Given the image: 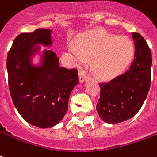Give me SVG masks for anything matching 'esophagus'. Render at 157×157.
<instances>
[{
  "label": "esophagus",
  "instance_id": "obj_1",
  "mask_svg": "<svg viewBox=\"0 0 157 157\" xmlns=\"http://www.w3.org/2000/svg\"><path fill=\"white\" fill-rule=\"evenodd\" d=\"M86 79L87 75L85 71H79V81H80V83H83V82H85V81H86Z\"/></svg>",
  "mask_w": 157,
  "mask_h": 157
}]
</instances>
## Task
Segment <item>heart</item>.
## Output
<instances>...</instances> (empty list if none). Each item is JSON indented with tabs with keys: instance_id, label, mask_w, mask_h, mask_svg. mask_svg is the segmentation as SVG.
Listing matches in <instances>:
<instances>
[{
	"instance_id": "b5f03b06",
	"label": "heart",
	"mask_w": 157,
	"mask_h": 157,
	"mask_svg": "<svg viewBox=\"0 0 157 157\" xmlns=\"http://www.w3.org/2000/svg\"><path fill=\"white\" fill-rule=\"evenodd\" d=\"M68 49L76 65L81 66L86 58L93 59L92 71L98 78L111 80L126 70L135 52L132 40L118 37L106 30L86 35L77 44H70Z\"/></svg>"
}]
</instances>
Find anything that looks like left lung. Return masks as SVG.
Returning a JSON list of instances; mask_svg holds the SVG:
<instances>
[{
    "mask_svg": "<svg viewBox=\"0 0 157 157\" xmlns=\"http://www.w3.org/2000/svg\"><path fill=\"white\" fill-rule=\"evenodd\" d=\"M135 59L125 73L100 84V98L96 110L106 124H119L132 118L147 96L151 84V54L145 39L132 33Z\"/></svg>",
    "mask_w": 157,
    "mask_h": 157,
    "instance_id": "obj_1",
    "label": "left lung"
}]
</instances>
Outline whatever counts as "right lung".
I'll return each mask as SVG.
<instances>
[{"mask_svg": "<svg viewBox=\"0 0 157 157\" xmlns=\"http://www.w3.org/2000/svg\"><path fill=\"white\" fill-rule=\"evenodd\" d=\"M48 29L22 33L7 55L8 83L16 109L33 126L48 128L63 120L68 110L71 92L78 84L77 70L61 67L52 48ZM35 57L38 63H34Z\"/></svg>", "mask_w": 157, "mask_h": 157, "instance_id": "obj_1", "label": "right lung"}]
</instances>
